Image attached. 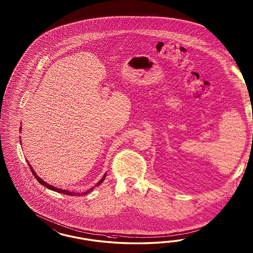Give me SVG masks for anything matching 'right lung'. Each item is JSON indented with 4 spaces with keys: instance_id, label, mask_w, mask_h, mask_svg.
Listing matches in <instances>:
<instances>
[{
    "instance_id": "1",
    "label": "right lung",
    "mask_w": 253,
    "mask_h": 253,
    "mask_svg": "<svg viewBox=\"0 0 253 253\" xmlns=\"http://www.w3.org/2000/svg\"><path fill=\"white\" fill-rule=\"evenodd\" d=\"M20 130H21V128H20ZM29 165H30V168H31V171H32V173H33V175L35 176V178L37 179V181H38L39 183L41 184H42V185H44L45 186L46 188H48V189H50V190H53V191L55 192H58V193H62V194H65V195H68V196H84V195H86V194H88V193H90V192L92 191V189L94 188V187H96V186H98V185H100V184H102L103 182H104V180H105V178H106V174L107 173H105V175L104 176L102 177V179L100 180L99 182L97 183V184H95L93 187H91L90 189H88L87 191L83 192V193H80V192H71V191H68V190H63V189H60V188H57V187H54V186H53V185H51V184H48L46 182H44L42 179H41L40 177L36 174V172L33 170V169H32V167L31 166V164L29 163Z\"/></svg>"
}]
</instances>
